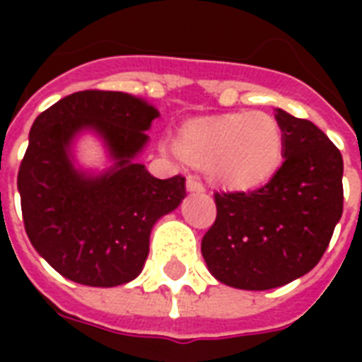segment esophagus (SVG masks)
<instances>
[{
    "mask_svg": "<svg viewBox=\"0 0 362 362\" xmlns=\"http://www.w3.org/2000/svg\"><path fill=\"white\" fill-rule=\"evenodd\" d=\"M186 187H187V192H204L203 182L199 180V178H195V176H189V178H187Z\"/></svg>",
    "mask_w": 362,
    "mask_h": 362,
    "instance_id": "esophagus-1",
    "label": "esophagus"
}]
</instances>
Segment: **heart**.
<instances>
[{"label": "heart", "instance_id": "obj_1", "mask_svg": "<svg viewBox=\"0 0 362 362\" xmlns=\"http://www.w3.org/2000/svg\"><path fill=\"white\" fill-rule=\"evenodd\" d=\"M176 150L195 167H206L216 184L250 189L280 167L284 133L267 112H229L184 124Z\"/></svg>", "mask_w": 362, "mask_h": 362}]
</instances>
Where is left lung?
<instances>
[{
  "mask_svg": "<svg viewBox=\"0 0 362 362\" xmlns=\"http://www.w3.org/2000/svg\"><path fill=\"white\" fill-rule=\"evenodd\" d=\"M284 163L252 192L214 193L216 221L201 242L226 286L264 291L314 269L342 218V153L310 120L276 109Z\"/></svg>",
  "mask_w": 362,
  "mask_h": 362,
  "instance_id": "obj_1",
  "label": "left lung"
}]
</instances>
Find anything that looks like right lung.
<instances>
[{
	"label": "right lung",
	"instance_id": "right-lung-1",
	"mask_svg": "<svg viewBox=\"0 0 362 362\" xmlns=\"http://www.w3.org/2000/svg\"><path fill=\"white\" fill-rule=\"evenodd\" d=\"M152 105L124 92L84 90L37 116L18 169L28 238L54 270L92 287H115L141 274L150 231L186 197V178H153L135 163L152 122ZM82 129L104 136L117 163L99 177L78 173L69 146Z\"/></svg>",
	"mask_w": 362,
	"mask_h": 362
}]
</instances>
